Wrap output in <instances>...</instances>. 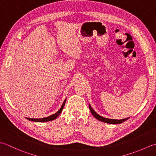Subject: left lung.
Instances as JSON below:
<instances>
[{
	"label": "left lung",
	"mask_w": 156,
	"mask_h": 156,
	"mask_svg": "<svg viewBox=\"0 0 156 156\" xmlns=\"http://www.w3.org/2000/svg\"><path fill=\"white\" fill-rule=\"evenodd\" d=\"M89 108H90V112H92V115L94 116V117L98 119V121H101L102 122H106V123H108V124H120L122 123V122L125 121L126 120H127L129 118H126V119H120V120H118V119H108V118H105L103 117H102V116L99 115L98 114H97V112H96L91 107L90 105H89Z\"/></svg>",
	"instance_id": "left-lung-1"
}]
</instances>
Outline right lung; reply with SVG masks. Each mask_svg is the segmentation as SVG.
Wrapping results in <instances>:
<instances>
[{
  "instance_id": "add662e5",
  "label": "right lung",
  "mask_w": 156,
  "mask_h": 156,
  "mask_svg": "<svg viewBox=\"0 0 156 156\" xmlns=\"http://www.w3.org/2000/svg\"><path fill=\"white\" fill-rule=\"evenodd\" d=\"M66 98L64 100V102H63V104L62 105L61 108H59V110L58 112H56L55 114H53L50 116H49V117H45V118H41V119H33V118H26V119H28V120H29V121H34V122H47V121H50L54 120V119H55L59 115H60L62 110L64 109V105L66 103Z\"/></svg>"
}]
</instances>
